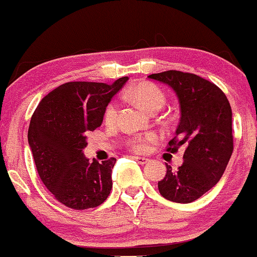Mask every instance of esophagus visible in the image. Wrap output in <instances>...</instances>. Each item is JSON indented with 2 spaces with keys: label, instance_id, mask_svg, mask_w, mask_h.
<instances>
[{
  "label": "esophagus",
  "instance_id": "34e87169",
  "mask_svg": "<svg viewBox=\"0 0 257 257\" xmlns=\"http://www.w3.org/2000/svg\"><path fill=\"white\" fill-rule=\"evenodd\" d=\"M133 159H135L136 162H138L139 164H142V165H144V164H146V163L149 162V159H148V158H144V157H137V156H133Z\"/></svg>",
  "mask_w": 257,
  "mask_h": 257
}]
</instances>
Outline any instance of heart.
Wrapping results in <instances>:
<instances>
[{
  "label": "heart",
  "mask_w": 257,
  "mask_h": 257,
  "mask_svg": "<svg viewBox=\"0 0 257 257\" xmlns=\"http://www.w3.org/2000/svg\"><path fill=\"white\" fill-rule=\"evenodd\" d=\"M126 96L136 101L141 107L150 113H156L163 108L165 105V94L157 85L151 84V82H142L133 86L126 92ZM118 116V104L115 101L109 102L106 106L104 112V120L106 124H114ZM156 139V136L152 133L145 136H137L130 142L133 151L144 152L148 149L149 144Z\"/></svg>",
  "instance_id": "b5f03b06"
}]
</instances>
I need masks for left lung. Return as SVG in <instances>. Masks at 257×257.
Listing matches in <instances>:
<instances>
[{"instance_id":"obj_1","label":"left lung","mask_w":257,"mask_h":257,"mask_svg":"<svg viewBox=\"0 0 257 257\" xmlns=\"http://www.w3.org/2000/svg\"><path fill=\"white\" fill-rule=\"evenodd\" d=\"M170 86L179 101L181 119L168 151L185 145L183 164L158 182L163 197L176 203H191L217 184L234 150L232 113L221 88L201 76L179 71L149 75Z\"/></svg>"}]
</instances>
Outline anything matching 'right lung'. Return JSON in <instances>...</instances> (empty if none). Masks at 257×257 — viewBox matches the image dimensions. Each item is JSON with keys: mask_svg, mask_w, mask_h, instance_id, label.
I'll use <instances>...</instances> for the list:
<instances>
[{"mask_svg": "<svg viewBox=\"0 0 257 257\" xmlns=\"http://www.w3.org/2000/svg\"><path fill=\"white\" fill-rule=\"evenodd\" d=\"M127 76L112 85L66 82L43 98L33 113L28 143L38 173L63 205L74 210L102 204L112 190L115 158L92 163L84 156L87 135L102 124L106 106Z\"/></svg>", "mask_w": 257, "mask_h": 257, "instance_id": "1", "label": "right lung"}]
</instances>
